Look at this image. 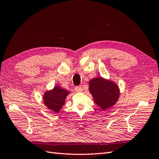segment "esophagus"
Here are the masks:
<instances>
[{
    "label": "esophagus",
    "instance_id": "obj_1",
    "mask_svg": "<svg viewBox=\"0 0 159 159\" xmlns=\"http://www.w3.org/2000/svg\"><path fill=\"white\" fill-rule=\"evenodd\" d=\"M75 90L76 92H81L83 90V89H82V87H80V86H78V87H76L75 88Z\"/></svg>",
    "mask_w": 159,
    "mask_h": 159
}]
</instances>
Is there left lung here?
<instances>
[{
  "label": "left lung",
  "mask_w": 159,
  "mask_h": 159,
  "mask_svg": "<svg viewBox=\"0 0 159 159\" xmlns=\"http://www.w3.org/2000/svg\"><path fill=\"white\" fill-rule=\"evenodd\" d=\"M89 93L92 94L94 102L105 111L114 106L120 97V89L113 81L98 76L89 83Z\"/></svg>",
  "instance_id": "1"
}]
</instances>
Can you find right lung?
<instances>
[{"mask_svg": "<svg viewBox=\"0 0 159 159\" xmlns=\"http://www.w3.org/2000/svg\"><path fill=\"white\" fill-rule=\"evenodd\" d=\"M70 93V91L61 88L59 85L54 86L52 89L44 92L43 97L44 105L50 111L58 113L64 106L66 98Z\"/></svg>", "mask_w": 159, "mask_h": 159, "instance_id": "right-lung-1", "label": "right lung"}]
</instances>
